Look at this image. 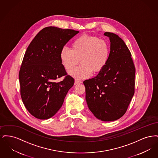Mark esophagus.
<instances>
[{
	"mask_svg": "<svg viewBox=\"0 0 158 158\" xmlns=\"http://www.w3.org/2000/svg\"><path fill=\"white\" fill-rule=\"evenodd\" d=\"M82 82L81 81H79V80H75V84L76 85V84H79V83H81Z\"/></svg>",
	"mask_w": 158,
	"mask_h": 158,
	"instance_id": "obj_1",
	"label": "esophagus"
}]
</instances>
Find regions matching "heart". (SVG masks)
<instances>
[{
	"instance_id": "obj_1",
	"label": "heart",
	"mask_w": 158,
	"mask_h": 158,
	"mask_svg": "<svg viewBox=\"0 0 158 158\" xmlns=\"http://www.w3.org/2000/svg\"><path fill=\"white\" fill-rule=\"evenodd\" d=\"M110 47L105 40L85 34L76 38L72 44V49L63 47L60 52V59L68 71L79 63L81 64L70 72V75L77 79L90 77L92 72L101 71L107 63Z\"/></svg>"
}]
</instances>
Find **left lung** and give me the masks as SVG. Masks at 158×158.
<instances>
[{"mask_svg":"<svg viewBox=\"0 0 158 158\" xmlns=\"http://www.w3.org/2000/svg\"><path fill=\"white\" fill-rule=\"evenodd\" d=\"M110 53L104 68L94 78L83 82L89 109L99 120L119 119L127 111L135 94V69L131 54L117 35L106 32Z\"/></svg>","mask_w":158,"mask_h":158,"instance_id":"obj_1","label":"left lung"}]
</instances>
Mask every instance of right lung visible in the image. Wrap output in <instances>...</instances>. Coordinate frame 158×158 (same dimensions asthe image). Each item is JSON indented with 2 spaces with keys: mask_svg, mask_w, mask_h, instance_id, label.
Segmentation results:
<instances>
[{
  "mask_svg": "<svg viewBox=\"0 0 158 158\" xmlns=\"http://www.w3.org/2000/svg\"><path fill=\"white\" fill-rule=\"evenodd\" d=\"M78 31L48 27L28 47L19 73L21 96L27 110L38 119L51 118L63 105L74 79L60 59L61 49ZM64 76L58 83L56 80Z\"/></svg>",
  "mask_w": 158,
  "mask_h": 158,
  "instance_id": "1",
  "label": "right lung"
}]
</instances>
